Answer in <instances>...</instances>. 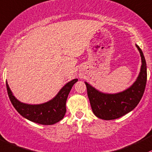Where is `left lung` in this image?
I'll return each instance as SVG.
<instances>
[{
	"instance_id": "obj_1",
	"label": "left lung",
	"mask_w": 152,
	"mask_h": 152,
	"mask_svg": "<svg viewBox=\"0 0 152 152\" xmlns=\"http://www.w3.org/2000/svg\"><path fill=\"white\" fill-rule=\"evenodd\" d=\"M142 65L139 75L128 89L115 94H104L85 82L91 109L96 117L105 120L120 118L131 112L138 104L144 93L147 80L146 63L144 56L138 45Z\"/></svg>"
}]
</instances>
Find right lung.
I'll return each instance as SVG.
<instances>
[{
  "label": "right lung",
  "instance_id": "right-lung-1",
  "mask_svg": "<svg viewBox=\"0 0 152 152\" xmlns=\"http://www.w3.org/2000/svg\"><path fill=\"white\" fill-rule=\"evenodd\" d=\"M74 79L67 83L58 94L49 102L41 104H27L18 101L6 82L8 95L11 104L22 117L41 125H53L62 120L66 113V102L73 85L77 81Z\"/></svg>",
  "mask_w": 152,
  "mask_h": 152
}]
</instances>
